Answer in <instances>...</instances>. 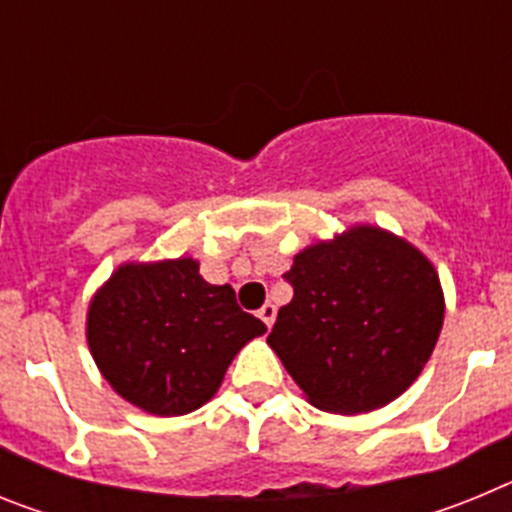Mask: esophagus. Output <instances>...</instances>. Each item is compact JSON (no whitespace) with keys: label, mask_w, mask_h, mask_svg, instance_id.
<instances>
[{"label":"esophagus","mask_w":512,"mask_h":512,"mask_svg":"<svg viewBox=\"0 0 512 512\" xmlns=\"http://www.w3.org/2000/svg\"><path fill=\"white\" fill-rule=\"evenodd\" d=\"M259 318L264 320L266 328H271V325H274V318H277V307L271 305V302H266V305L259 310Z\"/></svg>","instance_id":"34e87169"}]
</instances>
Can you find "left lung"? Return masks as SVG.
Listing matches in <instances>:
<instances>
[{"instance_id": "obj_1", "label": "left lung", "mask_w": 512, "mask_h": 512, "mask_svg": "<svg viewBox=\"0 0 512 512\" xmlns=\"http://www.w3.org/2000/svg\"><path fill=\"white\" fill-rule=\"evenodd\" d=\"M284 279L295 297L266 341L315 408H382L431 359L443 325L438 274L392 233L361 225L305 248Z\"/></svg>"}]
</instances>
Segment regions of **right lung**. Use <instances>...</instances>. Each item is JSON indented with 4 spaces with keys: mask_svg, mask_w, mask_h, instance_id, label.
<instances>
[{
    "mask_svg": "<svg viewBox=\"0 0 512 512\" xmlns=\"http://www.w3.org/2000/svg\"><path fill=\"white\" fill-rule=\"evenodd\" d=\"M266 325L230 284L200 277L194 259L125 264L94 295L87 341L117 395L153 415H184L217 392L233 356Z\"/></svg>",
    "mask_w": 512,
    "mask_h": 512,
    "instance_id": "1",
    "label": "right lung"
}]
</instances>
